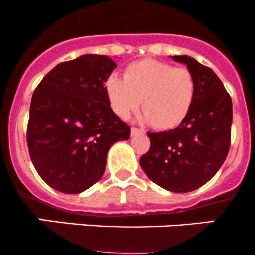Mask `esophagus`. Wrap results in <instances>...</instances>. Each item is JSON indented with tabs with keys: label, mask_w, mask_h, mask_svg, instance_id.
<instances>
[{
	"label": "esophagus",
	"mask_w": 255,
	"mask_h": 255,
	"mask_svg": "<svg viewBox=\"0 0 255 255\" xmlns=\"http://www.w3.org/2000/svg\"><path fill=\"white\" fill-rule=\"evenodd\" d=\"M130 133H132V135H137L138 133H144V130L139 129V128L137 127H132L130 128Z\"/></svg>",
	"instance_id": "34e87169"
}]
</instances>
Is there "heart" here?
<instances>
[{
	"label": "heart",
	"instance_id": "b5f03b06",
	"mask_svg": "<svg viewBox=\"0 0 255 255\" xmlns=\"http://www.w3.org/2000/svg\"><path fill=\"white\" fill-rule=\"evenodd\" d=\"M105 91L118 117L128 118L142 104L143 121L151 122L158 129H171L185 120L191 109L195 80L187 69L144 59L127 66L123 79L110 76Z\"/></svg>",
	"mask_w": 255,
	"mask_h": 255
}]
</instances>
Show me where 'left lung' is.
Returning a JSON list of instances; mask_svg holds the SVG:
<instances>
[{"label":"left lung","instance_id":"obj_1","mask_svg":"<svg viewBox=\"0 0 255 255\" xmlns=\"http://www.w3.org/2000/svg\"><path fill=\"white\" fill-rule=\"evenodd\" d=\"M171 58L185 64L194 76V102L175 129L148 132L150 149L140 158V166L163 189L189 192L212 179L226 160L231 143L232 100L212 69L191 56Z\"/></svg>","mask_w":255,"mask_h":255}]
</instances>
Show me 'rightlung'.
Listing matches in <instances>:
<instances>
[{"mask_svg":"<svg viewBox=\"0 0 255 255\" xmlns=\"http://www.w3.org/2000/svg\"><path fill=\"white\" fill-rule=\"evenodd\" d=\"M117 68L111 58L85 54L60 63L33 94L27 143L39 176L64 194H79L105 173L112 144L130 127L112 111L105 82Z\"/></svg>","mask_w":255,"mask_h":255,"instance_id":"add662e5","label":"right lung"}]
</instances>
